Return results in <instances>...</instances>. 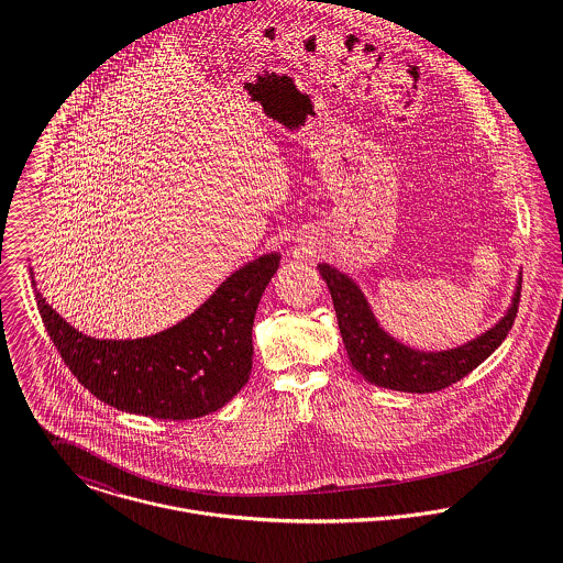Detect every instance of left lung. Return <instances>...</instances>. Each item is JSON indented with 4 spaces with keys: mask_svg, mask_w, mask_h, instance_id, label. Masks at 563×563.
I'll return each mask as SVG.
<instances>
[{
    "mask_svg": "<svg viewBox=\"0 0 563 563\" xmlns=\"http://www.w3.org/2000/svg\"><path fill=\"white\" fill-rule=\"evenodd\" d=\"M351 366L373 386L399 393H438L473 373L507 338L520 301V275L507 312L477 338L442 351L409 346L390 335L373 312L362 288L331 264H319Z\"/></svg>",
    "mask_w": 563,
    "mask_h": 563,
    "instance_id": "obj_1",
    "label": "left lung"
}]
</instances>
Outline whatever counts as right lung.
<instances>
[{
    "mask_svg": "<svg viewBox=\"0 0 563 563\" xmlns=\"http://www.w3.org/2000/svg\"><path fill=\"white\" fill-rule=\"evenodd\" d=\"M277 251L234 271L192 314L145 338H92L65 321L41 295L36 306L49 338L81 386L121 411L192 420L221 409L249 382L253 319Z\"/></svg>",
    "mask_w": 563,
    "mask_h": 563,
    "instance_id": "add662e5",
    "label": "right lung"
}]
</instances>
